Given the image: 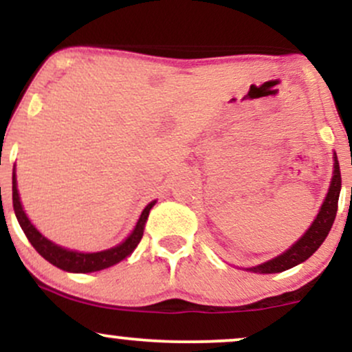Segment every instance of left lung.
Returning <instances> with one entry per match:
<instances>
[{"instance_id": "1", "label": "left lung", "mask_w": 352, "mask_h": 352, "mask_svg": "<svg viewBox=\"0 0 352 352\" xmlns=\"http://www.w3.org/2000/svg\"><path fill=\"white\" fill-rule=\"evenodd\" d=\"M339 192H341V170H339L338 155L334 153V175L328 195H326L324 204H322L321 210H319L316 220L308 228V232L302 235L300 240L294 243L288 252H285L280 256L273 258V260L266 261L263 265H258L254 268H246L248 272L253 273H280L285 270L293 268V266L302 263L305 260L313 254L321 246L322 241L328 236L331 227L334 223V218L338 213V200Z\"/></svg>"}]
</instances>
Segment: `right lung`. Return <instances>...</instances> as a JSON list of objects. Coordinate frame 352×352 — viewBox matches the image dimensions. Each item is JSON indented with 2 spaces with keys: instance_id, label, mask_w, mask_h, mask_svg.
Returning <instances> with one entry per match:
<instances>
[{
  "instance_id": "1",
  "label": "right lung",
  "mask_w": 352,
  "mask_h": 352,
  "mask_svg": "<svg viewBox=\"0 0 352 352\" xmlns=\"http://www.w3.org/2000/svg\"><path fill=\"white\" fill-rule=\"evenodd\" d=\"M155 205V201L148 204L144 208L142 215H140L139 221H137L134 232L131 233V236L120 243L116 248L106 250V252L99 253H79V252H71V250L63 248V246L54 245L52 241L44 238L41 233L33 227V223L30 221V218L26 217L24 210L21 207V201H19L18 188H16V175L13 173V208L18 218L19 225H21L24 235L28 236L30 243L34 246L36 252L41 254L43 258H46L51 265L58 266V268L64 270V272H72V273H92V272H100V270L111 268L120 261L125 260L134 250L137 245L140 243L144 235V225L147 220L148 212Z\"/></svg>"
}]
</instances>
